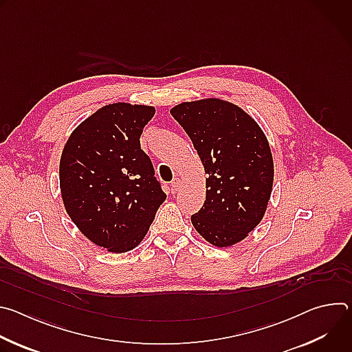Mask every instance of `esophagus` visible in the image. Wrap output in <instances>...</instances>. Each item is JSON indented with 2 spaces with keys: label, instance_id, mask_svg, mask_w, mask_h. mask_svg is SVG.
Segmentation results:
<instances>
[{
  "label": "esophagus",
  "instance_id": "obj_1",
  "mask_svg": "<svg viewBox=\"0 0 352 352\" xmlns=\"http://www.w3.org/2000/svg\"><path fill=\"white\" fill-rule=\"evenodd\" d=\"M179 185H181L179 178H174L173 182H171V189H173V192H178V190H179Z\"/></svg>",
  "mask_w": 352,
  "mask_h": 352
}]
</instances>
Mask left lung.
<instances>
[{"label":"left lung","mask_w":352,"mask_h":352,"mask_svg":"<svg viewBox=\"0 0 352 352\" xmlns=\"http://www.w3.org/2000/svg\"><path fill=\"white\" fill-rule=\"evenodd\" d=\"M205 167L206 200L190 221L208 242H241L263 219L273 189L270 144L258 122L220 98L185 102L171 109Z\"/></svg>","instance_id":"obj_1"}]
</instances>
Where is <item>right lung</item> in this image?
<instances>
[{"mask_svg": "<svg viewBox=\"0 0 352 352\" xmlns=\"http://www.w3.org/2000/svg\"><path fill=\"white\" fill-rule=\"evenodd\" d=\"M152 106L113 103L80 122L60 160L65 210L79 231L109 252L138 246L167 195L140 148Z\"/></svg>", "mask_w": 352, "mask_h": 352, "instance_id": "obj_1", "label": "right lung"}]
</instances>
